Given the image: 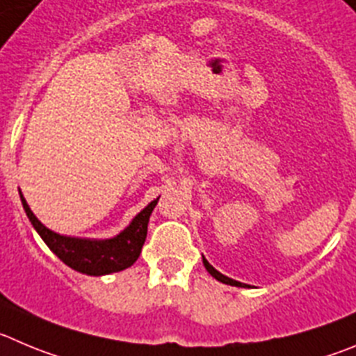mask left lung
Instances as JSON below:
<instances>
[{"label": "left lung", "instance_id": "obj_1", "mask_svg": "<svg viewBox=\"0 0 356 356\" xmlns=\"http://www.w3.org/2000/svg\"><path fill=\"white\" fill-rule=\"evenodd\" d=\"M204 265H205V268H207V272H209V274H211L212 277H216V279H218V281H221V283H225V284H232V286H244V284H242V283H238V281H234V279L227 277V275H223V274H221V272H218V270H216V268L212 267V265L209 264V261L205 260V258H204Z\"/></svg>", "mask_w": 356, "mask_h": 356}]
</instances>
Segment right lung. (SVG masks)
Returning <instances> with one entry per match:
<instances>
[{"mask_svg": "<svg viewBox=\"0 0 356 356\" xmlns=\"http://www.w3.org/2000/svg\"><path fill=\"white\" fill-rule=\"evenodd\" d=\"M21 202L31 225L43 238V242L51 248L52 253L73 270L88 275H105L124 270L137 261L145 237H147L149 216L158 204V200L151 202L140 214L135 216L131 225L118 237L108 238V241H89V238H73L54 234L36 219L22 193Z\"/></svg>", "mask_w": 356, "mask_h": 356, "instance_id": "obj_1", "label": "right lung"}]
</instances>
